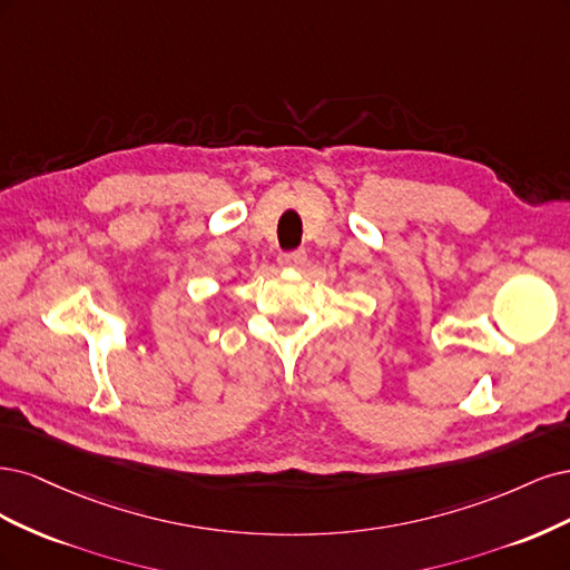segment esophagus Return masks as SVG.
Masks as SVG:
<instances>
[{
    "label": "esophagus",
    "instance_id": "esophagus-1",
    "mask_svg": "<svg viewBox=\"0 0 570 570\" xmlns=\"http://www.w3.org/2000/svg\"><path fill=\"white\" fill-rule=\"evenodd\" d=\"M305 261H307V255L303 248L286 250L279 255V265H284V267H301V265H305Z\"/></svg>",
    "mask_w": 570,
    "mask_h": 570
}]
</instances>
